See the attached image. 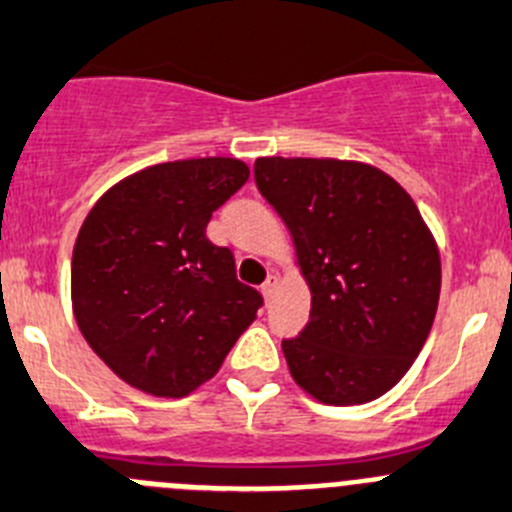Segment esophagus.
Masks as SVG:
<instances>
[{"label": "esophagus", "instance_id": "34e87169", "mask_svg": "<svg viewBox=\"0 0 512 512\" xmlns=\"http://www.w3.org/2000/svg\"><path fill=\"white\" fill-rule=\"evenodd\" d=\"M276 289H279V279H276V276H269V279L264 281V286H261V294H264L266 301H271L274 299Z\"/></svg>", "mask_w": 512, "mask_h": 512}]
</instances>
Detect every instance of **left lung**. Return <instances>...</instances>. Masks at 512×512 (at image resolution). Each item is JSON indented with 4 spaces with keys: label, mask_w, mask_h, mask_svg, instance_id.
<instances>
[{
    "label": "left lung",
    "mask_w": 512,
    "mask_h": 512,
    "mask_svg": "<svg viewBox=\"0 0 512 512\" xmlns=\"http://www.w3.org/2000/svg\"><path fill=\"white\" fill-rule=\"evenodd\" d=\"M261 196L294 238L311 291L286 364L324 405L382 397L417 359L440 299V251L410 193L384 170L337 158H259Z\"/></svg>",
    "instance_id": "obj_1"
}]
</instances>
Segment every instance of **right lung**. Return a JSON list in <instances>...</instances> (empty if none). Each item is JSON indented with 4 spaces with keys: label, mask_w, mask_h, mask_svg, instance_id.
Returning <instances> with one entry per match:
<instances>
[{
    "label": "right lung",
    "mask_w": 512,
    "mask_h": 512,
    "mask_svg": "<svg viewBox=\"0 0 512 512\" xmlns=\"http://www.w3.org/2000/svg\"><path fill=\"white\" fill-rule=\"evenodd\" d=\"M248 180L236 158L150 165L92 206L72 251V311L123 382L186 397L221 369L264 304L206 226Z\"/></svg>",
    "instance_id": "1"
}]
</instances>
